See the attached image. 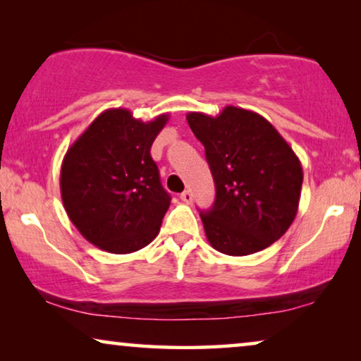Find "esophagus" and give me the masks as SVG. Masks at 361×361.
<instances>
[{
	"mask_svg": "<svg viewBox=\"0 0 361 361\" xmlns=\"http://www.w3.org/2000/svg\"><path fill=\"white\" fill-rule=\"evenodd\" d=\"M192 199H194V195H192L190 190H185V192H182V194H180V200L185 202V204H190Z\"/></svg>",
	"mask_w": 361,
	"mask_h": 361,
	"instance_id": "34e87169",
	"label": "esophagus"
}]
</instances>
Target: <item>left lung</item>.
<instances>
[{"mask_svg":"<svg viewBox=\"0 0 361 361\" xmlns=\"http://www.w3.org/2000/svg\"><path fill=\"white\" fill-rule=\"evenodd\" d=\"M205 147L215 204L200 212L209 243L230 256L253 255L279 240L295 219L302 166L278 130L258 113L225 106L219 116L192 111Z\"/></svg>","mask_w":361,"mask_h":361,"instance_id":"obj_1","label":"left lung"}]
</instances>
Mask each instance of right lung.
<instances>
[{
	"label": "right lung",
	"mask_w": 361,
	"mask_h": 361,
	"mask_svg": "<svg viewBox=\"0 0 361 361\" xmlns=\"http://www.w3.org/2000/svg\"><path fill=\"white\" fill-rule=\"evenodd\" d=\"M167 120V113L145 123L126 108L105 110L63 156V209L83 238L100 250L133 253L159 233L171 197L161 185L151 146Z\"/></svg>",
	"instance_id": "add662e5"
}]
</instances>
